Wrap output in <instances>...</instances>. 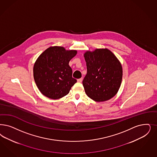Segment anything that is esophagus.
<instances>
[{
	"label": "esophagus",
	"instance_id": "1",
	"mask_svg": "<svg viewBox=\"0 0 157 157\" xmlns=\"http://www.w3.org/2000/svg\"><path fill=\"white\" fill-rule=\"evenodd\" d=\"M82 80H83V78H80V79H78V80H77V81L78 82H79V83H81L82 82Z\"/></svg>",
	"mask_w": 157,
	"mask_h": 157
}]
</instances>
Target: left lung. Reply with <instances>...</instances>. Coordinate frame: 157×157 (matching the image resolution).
Segmentation results:
<instances>
[{"label": "left lung", "mask_w": 157, "mask_h": 157, "mask_svg": "<svg viewBox=\"0 0 157 157\" xmlns=\"http://www.w3.org/2000/svg\"><path fill=\"white\" fill-rule=\"evenodd\" d=\"M83 56L87 74L82 83L87 96L96 102L110 100L118 92L122 79L119 59L107 48L87 50Z\"/></svg>", "instance_id": "left-lung-1"}]
</instances>
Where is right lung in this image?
Listing matches in <instances>:
<instances>
[{
	"mask_svg": "<svg viewBox=\"0 0 157 157\" xmlns=\"http://www.w3.org/2000/svg\"><path fill=\"white\" fill-rule=\"evenodd\" d=\"M76 54V50L51 46L38 57L33 65V78L38 89L44 96L57 100L69 93L76 82L72 76L69 62Z\"/></svg>",
	"mask_w": 157,
	"mask_h": 157,
	"instance_id": "obj_1",
	"label": "right lung"
}]
</instances>
